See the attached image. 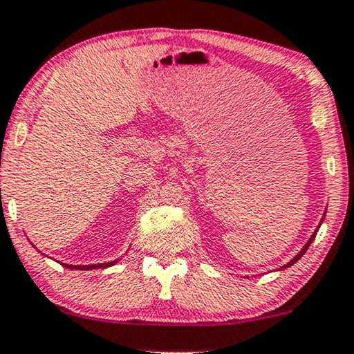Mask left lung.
I'll return each mask as SVG.
<instances>
[{"label":"left lung","instance_id":"1","mask_svg":"<svg viewBox=\"0 0 354 354\" xmlns=\"http://www.w3.org/2000/svg\"><path fill=\"white\" fill-rule=\"evenodd\" d=\"M316 232H317V229H316V231H315V234H313V236H311V239H310V241H308V242L305 243V247H303V248H301V252H300V253H298V255H297L295 258H293V260H292V261H288L286 266H282V270H286V268H288V266H292V265H293V263H297L298 260H300V258H301L303 255H305V252L308 250V247H310V245H311L313 239H315V237H316Z\"/></svg>","mask_w":354,"mask_h":354}]
</instances>
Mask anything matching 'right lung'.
<instances>
[{
	"label": "right lung",
	"mask_w": 354,
	"mask_h": 354,
	"mask_svg": "<svg viewBox=\"0 0 354 354\" xmlns=\"http://www.w3.org/2000/svg\"><path fill=\"white\" fill-rule=\"evenodd\" d=\"M115 263H117V260H115V261H109V263H101V265H84V266H72V265H64V266H67L68 270H84V271H88V270H101V268L112 266V265H115Z\"/></svg>",
	"instance_id": "obj_1"
}]
</instances>
